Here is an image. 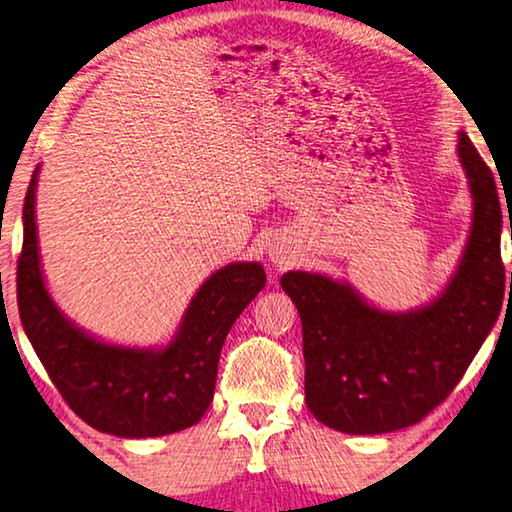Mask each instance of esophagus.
Segmentation results:
<instances>
[{
  "instance_id": "esophagus-1",
  "label": "esophagus",
  "mask_w": 512,
  "mask_h": 512,
  "mask_svg": "<svg viewBox=\"0 0 512 512\" xmlns=\"http://www.w3.org/2000/svg\"><path fill=\"white\" fill-rule=\"evenodd\" d=\"M268 259L277 266H289L291 264V250L284 244H271L268 246Z\"/></svg>"
}]
</instances>
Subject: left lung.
I'll list each match as a JSON object with an SVG mask.
<instances>
[{"label": "left lung", "instance_id": "8db88e82", "mask_svg": "<svg viewBox=\"0 0 512 512\" xmlns=\"http://www.w3.org/2000/svg\"><path fill=\"white\" fill-rule=\"evenodd\" d=\"M458 155L474 198L472 232L454 280L429 307L388 314L325 275H282L300 311L307 406L327 427L370 436L427 418L497 323L508 277L495 176L465 133Z\"/></svg>", "mask_w": 512, "mask_h": 512}]
</instances>
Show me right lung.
Segmentation results:
<instances>
[{
    "instance_id": "add662e5",
    "label": "right lung",
    "mask_w": 512,
    "mask_h": 512,
    "mask_svg": "<svg viewBox=\"0 0 512 512\" xmlns=\"http://www.w3.org/2000/svg\"><path fill=\"white\" fill-rule=\"evenodd\" d=\"M36 183L38 169L24 198L17 307L49 379L69 409L97 431L153 438L192 427L214 397L225 336L248 302L264 289L262 264H230L203 282L176 339L164 350L101 343L69 323L45 289L33 210Z\"/></svg>"
}]
</instances>
